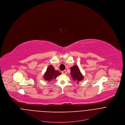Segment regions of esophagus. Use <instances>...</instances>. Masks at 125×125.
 <instances>
[{"instance_id":"esophagus-1","label":"esophagus","mask_w":125,"mask_h":125,"mask_svg":"<svg viewBox=\"0 0 125 125\" xmlns=\"http://www.w3.org/2000/svg\"><path fill=\"white\" fill-rule=\"evenodd\" d=\"M62 73L63 74H66V72L65 70L62 71Z\"/></svg>"}]
</instances>
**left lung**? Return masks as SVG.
Listing matches in <instances>:
<instances>
[{
  "mask_svg": "<svg viewBox=\"0 0 125 125\" xmlns=\"http://www.w3.org/2000/svg\"><path fill=\"white\" fill-rule=\"evenodd\" d=\"M71 75L73 80L76 81L77 84L79 82L83 80L84 77L77 65H74L70 68Z\"/></svg>",
  "mask_w": 125,
  "mask_h": 125,
  "instance_id": "obj_1",
  "label": "left lung"
}]
</instances>
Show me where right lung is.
<instances>
[{
	"mask_svg": "<svg viewBox=\"0 0 125 125\" xmlns=\"http://www.w3.org/2000/svg\"><path fill=\"white\" fill-rule=\"evenodd\" d=\"M61 73L58 70H55L53 66L52 65H50L47 68V71L44 74L43 78L46 81L50 82L53 79H56V78Z\"/></svg>",
	"mask_w": 125,
	"mask_h": 125,
	"instance_id": "add662e5",
	"label": "right lung"
}]
</instances>
